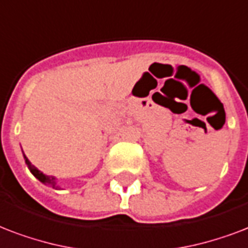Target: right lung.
Here are the masks:
<instances>
[{
  "label": "right lung",
  "mask_w": 248,
  "mask_h": 248,
  "mask_svg": "<svg viewBox=\"0 0 248 248\" xmlns=\"http://www.w3.org/2000/svg\"><path fill=\"white\" fill-rule=\"evenodd\" d=\"M23 156H24V161H26V164H27V166H28V169H30V171H31L32 174L35 175L36 178L39 179L40 182L44 183V185H49V186H52L53 188H60V186H57L56 178H54V177H52V175H46V174H44V173H41L40 170L32 165L31 162H30V160L26 157V155L23 154Z\"/></svg>",
  "instance_id": "obj_1"
}]
</instances>
